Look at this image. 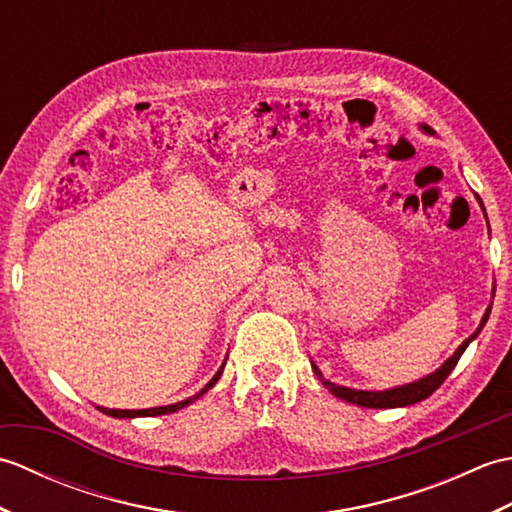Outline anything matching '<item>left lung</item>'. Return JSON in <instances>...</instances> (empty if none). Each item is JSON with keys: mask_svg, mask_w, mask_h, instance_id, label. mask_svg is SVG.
I'll return each mask as SVG.
<instances>
[{"mask_svg": "<svg viewBox=\"0 0 512 512\" xmlns=\"http://www.w3.org/2000/svg\"><path fill=\"white\" fill-rule=\"evenodd\" d=\"M420 129L424 134H431L433 136V129L431 127H427V125H420ZM480 202V200H477ZM484 211V209H482ZM493 297H495V288H493ZM491 308H493V303L491 306L486 308V312H484V317H482V321H480V328H477L469 339H466L458 350L453 352V356H449L447 361H444L436 372H431L429 376H424V378H418V380H413V383H407V385H398V387H389V389H352V387H343V385H336V383H332V380H328L325 378L323 374H321V369L312 363V369H314V374L319 376V380L323 383V387L330 391L332 396H336V398H341V400H345V402H352V405H358V407H367V409H394V407H409V405H416V402H420V400H424V398H429L433 391H436L444 380H447V376L453 372V367L458 365V361H460V356L464 354V350L466 347H469V343L473 341V339H477V334L482 332V328H484V323L488 321V314H491Z\"/></svg>", "mask_w": 512, "mask_h": 512, "instance_id": "obj_1", "label": "left lung"}]
</instances>
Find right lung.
Instances as JSON below:
<instances>
[{"label":"right lung","mask_w":512,"mask_h":512,"mask_svg":"<svg viewBox=\"0 0 512 512\" xmlns=\"http://www.w3.org/2000/svg\"><path fill=\"white\" fill-rule=\"evenodd\" d=\"M224 365H226V358H224L222 367L215 372V376L200 389V394L189 396L187 400L173 402V405L149 407V409H107V407H99V409H101L103 413H107V416H112V418H149V416H165V413H173V411H178V409H182V407H187V405H191L193 400H198L202 394H206V391H209V389L217 383V380H220V376H222V372H224Z\"/></svg>","instance_id":"1"}]
</instances>
